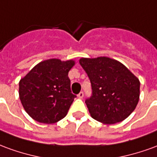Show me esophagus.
I'll use <instances>...</instances> for the list:
<instances>
[{
  "instance_id": "34e87169",
  "label": "esophagus",
  "mask_w": 157,
  "mask_h": 157,
  "mask_svg": "<svg viewBox=\"0 0 157 157\" xmlns=\"http://www.w3.org/2000/svg\"><path fill=\"white\" fill-rule=\"evenodd\" d=\"M77 97H78L79 98H82L84 97V92H81L80 93H79L78 95H77Z\"/></svg>"
}]
</instances>
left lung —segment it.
<instances>
[{
  "mask_svg": "<svg viewBox=\"0 0 157 157\" xmlns=\"http://www.w3.org/2000/svg\"><path fill=\"white\" fill-rule=\"evenodd\" d=\"M80 65L92 86V95L85 102L92 118L112 124L128 117L139 102V79L120 62L108 57L82 58Z\"/></svg>",
  "mask_w": 157,
  "mask_h": 157,
  "instance_id": "8db88e82",
  "label": "left lung"
}]
</instances>
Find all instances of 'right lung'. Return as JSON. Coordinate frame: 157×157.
Masks as SVG:
<instances>
[{
	"instance_id": "right-lung-1",
	"label": "right lung",
	"mask_w": 157,
	"mask_h": 157,
	"mask_svg": "<svg viewBox=\"0 0 157 157\" xmlns=\"http://www.w3.org/2000/svg\"><path fill=\"white\" fill-rule=\"evenodd\" d=\"M73 60L50 59L35 65L19 82V97L29 115L36 121L54 124L65 118L74 98L68 72Z\"/></svg>"
}]
</instances>
